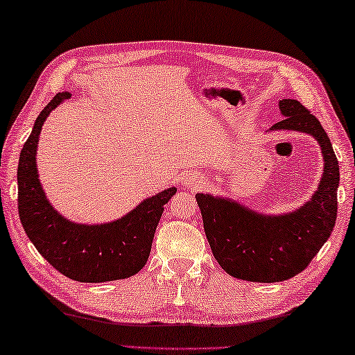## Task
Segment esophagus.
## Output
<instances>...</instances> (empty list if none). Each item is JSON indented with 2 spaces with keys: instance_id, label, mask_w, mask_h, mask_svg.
<instances>
[{
  "instance_id": "1",
  "label": "esophagus",
  "mask_w": 355,
  "mask_h": 355,
  "mask_svg": "<svg viewBox=\"0 0 355 355\" xmlns=\"http://www.w3.org/2000/svg\"><path fill=\"white\" fill-rule=\"evenodd\" d=\"M182 182H184V185H187V187L196 189L198 185H201V179L196 176V174H187V176L182 179Z\"/></svg>"
}]
</instances>
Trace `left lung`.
I'll list each match as a JSON object with an SVG mask.
<instances>
[{"label": "left lung", "instance_id": "obj_1", "mask_svg": "<svg viewBox=\"0 0 355 355\" xmlns=\"http://www.w3.org/2000/svg\"><path fill=\"white\" fill-rule=\"evenodd\" d=\"M283 119L270 130L309 133L322 150L324 173L311 200L293 212L266 216L222 196L196 193L214 258L231 277L257 283L284 282L300 274L332 234L340 166L327 133L300 102L278 103Z\"/></svg>", "mask_w": 355, "mask_h": 355}]
</instances>
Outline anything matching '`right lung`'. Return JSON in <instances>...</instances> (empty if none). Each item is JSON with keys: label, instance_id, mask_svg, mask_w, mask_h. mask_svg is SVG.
Here are the masks:
<instances>
[{"label": "right lung", "instance_id": "obj_1", "mask_svg": "<svg viewBox=\"0 0 355 355\" xmlns=\"http://www.w3.org/2000/svg\"><path fill=\"white\" fill-rule=\"evenodd\" d=\"M69 97L71 92H58L51 98L23 144L17 170L20 222L37 252L62 275L81 283L123 280L146 264L164 206L176 193V187L141 201L110 223H73L55 211L39 181L36 154L46 116Z\"/></svg>", "mask_w": 355, "mask_h": 355}]
</instances>
